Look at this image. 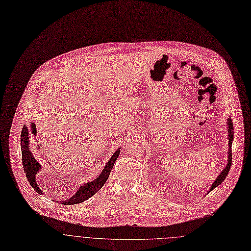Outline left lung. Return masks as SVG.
<instances>
[{"label":"left lung","mask_w":251,"mask_h":251,"mask_svg":"<svg viewBox=\"0 0 251 251\" xmlns=\"http://www.w3.org/2000/svg\"><path fill=\"white\" fill-rule=\"evenodd\" d=\"M232 121L230 119V117L227 118L226 120V126H227V139H228V150H227V162H226V168L223 170V172L217 176L216 180L213 182L212 186L210 187L208 193L210 191H212L214 188H216L217 186H219L226 177L229 170H230V165H231V158H232V155H231V145H232V140H233V127H232Z\"/></svg>","instance_id":"1"}]
</instances>
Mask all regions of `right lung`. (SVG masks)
<instances>
[{
    "mask_svg": "<svg viewBox=\"0 0 251 251\" xmlns=\"http://www.w3.org/2000/svg\"><path fill=\"white\" fill-rule=\"evenodd\" d=\"M29 132L28 128L26 125H24L22 134H21V145H22V154H23V164H24V170L25 173L26 174V178L31 185V187L38 193V194H44L43 191L39 188L37 182H36V176L39 173V171L42 169L41 168V163L36 160L35 156L30 151L29 148ZM120 153V148L116 150V151L112 154V156L109 158L107 163L103 168L101 174L98 176L96 179L93 181L87 182L82 185H79V188L77 191L69 199L65 201H60L61 204L63 205H74V204H78L83 201L88 200L91 198L93 195H95L106 182L108 179L109 174L113 168L114 162L117 159L118 155Z\"/></svg>",
    "mask_w": 251,
    "mask_h": 251,
    "instance_id": "right-lung-1",
    "label": "right lung"
}]
</instances>
